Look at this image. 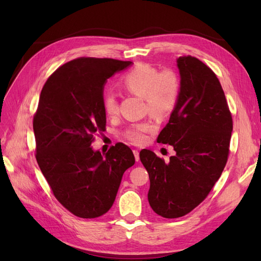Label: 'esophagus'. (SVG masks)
<instances>
[{"label":"esophagus","instance_id":"1","mask_svg":"<svg viewBox=\"0 0 261 261\" xmlns=\"http://www.w3.org/2000/svg\"><path fill=\"white\" fill-rule=\"evenodd\" d=\"M134 155H135V160L136 161H139V151L138 150H134Z\"/></svg>","mask_w":261,"mask_h":261}]
</instances>
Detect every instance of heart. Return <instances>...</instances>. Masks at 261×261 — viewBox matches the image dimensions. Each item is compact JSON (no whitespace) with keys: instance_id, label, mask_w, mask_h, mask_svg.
I'll return each instance as SVG.
<instances>
[{"instance_id":"heart-1","label":"heart","mask_w":261,"mask_h":261,"mask_svg":"<svg viewBox=\"0 0 261 261\" xmlns=\"http://www.w3.org/2000/svg\"><path fill=\"white\" fill-rule=\"evenodd\" d=\"M120 86L125 92L143 98L145 112L156 117L167 116L173 111L180 92V80L174 69L159 70L149 64H139L126 72L121 77ZM103 110L109 117L118 113V101L114 93L105 96ZM154 129V123L147 120L127 126L123 135L132 144L140 145Z\"/></svg>"}]
</instances>
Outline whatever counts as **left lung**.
Here are the masks:
<instances>
[{
    "label": "left lung",
    "mask_w": 261,
    "mask_h": 261,
    "mask_svg": "<svg viewBox=\"0 0 261 261\" xmlns=\"http://www.w3.org/2000/svg\"><path fill=\"white\" fill-rule=\"evenodd\" d=\"M177 67L179 98L156 139L173 146L176 154L164 162L150 150L139 153L149 174L150 207L167 219L183 217L206 199L226 164L233 130L232 114L213 70L191 55L179 57Z\"/></svg>",
    "instance_id": "8db88e82"
}]
</instances>
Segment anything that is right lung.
Returning <instances> with one entry per match:
<instances>
[{"label":"right lung","instance_id":"1","mask_svg":"<svg viewBox=\"0 0 261 261\" xmlns=\"http://www.w3.org/2000/svg\"><path fill=\"white\" fill-rule=\"evenodd\" d=\"M132 64L114 59L78 58L48 78L34 115L36 159L55 198L84 219L107 213L124 172L135 156L118 143L106 154L90 147L106 130L103 88L115 73Z\"/></svg>","mask_w":261,"mask_h":261}]
</instances>
